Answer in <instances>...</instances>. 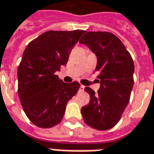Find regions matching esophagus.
<instances>
[{"mask_svg":"<svg viewBox=\"0 0 154 154\" xmlns=\"http://www.w3.org/2000/svg\"><path fill=\"white\" fill-rule=\"evenodd\" d=\"M84 88H85V87L82 85L80 87V88H79V91H84Z\"/></svg>","mask_w":154,"mask_h":154,"instance_id":"34e87169","label":"esophagus"}]
</instances>
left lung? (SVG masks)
I'll return each instance as SVG.
<instances>
[{"label":"left lung","mask_w":154,"mask_h":154,"mask_svg":"<svg viewBox=\"0 0 154 154\" xmlns=\"http://www.w3.org/2000/svg\"><path fill=\"white\" fill-rule=\"evenodd\" d=\"M97 57L95 71L99 72L100 88L95 93L90 87V102L82 108L85 123L97 130H107L119 122L129 103L134 86V65L119 38L109 32H87L79 41Z\"/></svg>","instance_id":"8db88e82"}]
</instances>
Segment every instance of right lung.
<instances>
[{"label": "right lung", "instance_id": "right-lung-1", "mask_svg": "<svg viewBox=\"0 0 154 154\" xmlns=\"http://www.w3.org/2000/svg\"><path fill=\"white\" fill-rule=\"evenodd\" d=\"M84 30L45 32L31 41L18 67V94L29 119L39 128L61 122L67 103L80 87L77 82L66 83L56 72L66 65L69 54Z\"/></svg>", "mask_w": 154, "mask_h": 154}]
</instances>
